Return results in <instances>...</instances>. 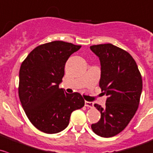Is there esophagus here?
<instances>
[{"mask_svg":"<svg viewBox=\"0 0 153 153\" xmlns=\"http://www.w3.org/2000/svg\"><path fill=\"white\" fill-rule=\"evenodd\" d=\"M85 106L86 107H88V108H93L94 107V103L91 102H87V101H85Z\"/></svg>","mask_w":153,"mask_h":153,"instance_id":"34e87169","label":"esophagus"}]
</instances>
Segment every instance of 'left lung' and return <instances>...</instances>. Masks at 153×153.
<instances>
[{
    "label": "left lung",
    "instance_id": "left-lung-1",
    "mask_svg": "<svg viewBox=\"0 0 153 153\" xmlns=\"http://www.w3.org/2000/svg\"><path fill=\"white\" fill-rule=\"evenodd\" d=\"M99 57L101 78L99 87L108 98L105 106L95 104L101 118L92 124L93 132L103 137L120 133L134 116L143 87L141 74L131 54L112 44L90 46Z\"/></svg>",
    "mask_w": 153,
    "mask_h": 153
}]
</instances>
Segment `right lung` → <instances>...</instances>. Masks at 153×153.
Returning <instances> with one entry per match:
<instances>
[{
	"label": "right lung",
	"instance_id": "right-lung-1",
	"mask_svg": "<svg viewBox=\"0 0 153 153\" xmlns=\"http://www.w3.org/2000/svg\"><path fill=\"white\" fill-rule=\"evenodd\" d=\"M81 47L63 41L42 44L21 65L19 99L29 120L39 131L47 134L63 131L72 111L84 105L80 93H67L59 87L66 62Z\"/></svg>",
	"mask_w": 153,
	"mask_h": 153
}]
</instances>
